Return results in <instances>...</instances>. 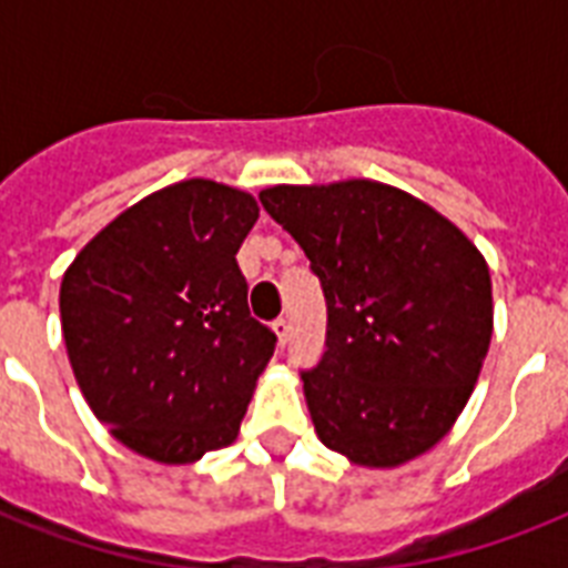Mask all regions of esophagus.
<instances>
[{
	"instance_id": "1",
	"label": "esophagus",
	"mask_w": 568,
	"mask_h": 568,
	"mask_svg": "<svg viewBox=\"0 0 568 568\" xmlns=\"http://www.w3.org/2000/svg\"><path fill=\"white\" fill-rule=\"evenodd\" d=\"M274 333H276V345L280 347H285L288 345V338H292V324H288V321H276L274 324Z\"/></svg>"
}]
</instances>
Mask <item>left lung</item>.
I'll use <instances>...</instances> for the list:
<instances>
[{
  "label": "left lung",
  "instance_id": "8db88e82",
  "mask_svg": "<svg viewBox=\"0 0 568 568\" xmlns=\"http://www.w3.org/2000/svg\"><path fill=\"white\" fill-rule=\"evenodd\" d=\"M258 200L327 297V351L303 372L318 439L365 468L427 454L468 404L493 342L484 253L386 182L274 185Z\"/></svg>",
  "mask_w": 568,
  "mask_h": 568
}]
</instances>
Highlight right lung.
Wrapping results in <instances>:
<instances>
[{
	"mask_svg": "<svg viewBox=\"0 0 568 568\" xmlns=\"http://www.w3.org/2000/svg\"><path fill=\"white\" fill-rule=\"evenodd\" d=\"M256 217L247 191L182 180L120 212L64 271L58 306L75 383L141 457L189 466L239 436L276 345L250 318L235 262Z\"/></svg>",
	"mask_w": 568,
	"mask_h": 568,
	"instance_id": "right-lung-1",
	"label": "right lung"
}]
</instances>
